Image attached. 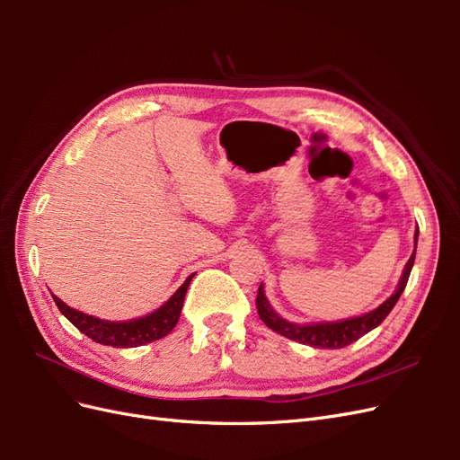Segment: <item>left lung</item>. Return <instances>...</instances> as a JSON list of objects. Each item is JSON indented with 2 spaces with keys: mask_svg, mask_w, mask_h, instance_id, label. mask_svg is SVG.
Segmentation results:
<instances>
[{
  "mask_svg": "<svg viewBox=\"0 0 460 460\" xmlns=\"http://www.w3.org/2000/svg\"><path fill=\"white\" fill-rule=\"evenodd\" d=\"M416 242H419V228L414 232V252L407 261L405 269H402L397 289L380 305V307H376L370 313L353 316V318H345V320H336V323H309V324L289 323V320L282 318L270 307L267 296H264L262 284L259 286V291H257V301H255L257 313L264 324L288 340L318 347V349H341V347L357 341L358 338H363L365 333H368L376 326H380L384 323V318L392 313V309L395 307V303L402 294V289H405L409 282V276L414 264V255H416Z\"/></svg>",
  "mask_w": 460,
  "mask_h": 460,
  "instance_id": "left-lung-1",
  "label": "left lung"
}]
</instances>
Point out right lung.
<instances>
[{"mask_svg": "<svg viewBox=\"0 0 460 460\" xmlns=\"http://www.w3.org/2000/svg\"><path fill=\"white\" fill-rule=\"evenodd\" d=\"M191 278L193 274L186 278V282L180 286L159 309H155L146 316L132 318V320H119V323L76 311L73 307H68L66 303H63L58 296L53 294L51 297L55 305H58V309L65 314V318L71 320L82 333H86V336L92 338L95 343L111 345V347H140L151 341H157L164 338L166 333L172 332V328L176 326L180 318V313H182L184 297H186Z\"/></svg>", "mask_w": 460, "mask_h": 460, "instance_id": "1", "label": "right lung"}]
</instances>
